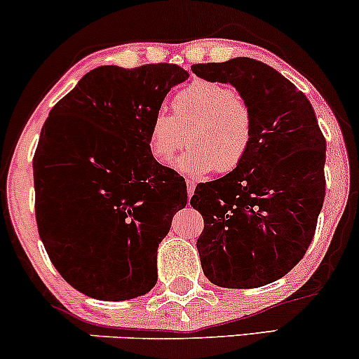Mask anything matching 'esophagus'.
Returning <instances> with one entry per match:
<instances>
[{"instance_id":"1","label":"esophagus","mask_w":359,"mask_h":359,"mask_svg":"<svg viewBox=\"0 0 359 359\" xmlns=\"http://www.w3.org/2000/svg\"><path fill=\"white\" fill-rule=\"evenodd\" d=\"M194 188H196V184L193 183V181H187V191H188V198L191 200L193 193H194Z\"/></svg>"}]
</instances>
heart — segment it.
Wrapping results in <instances>:
<instances>
[{"mask_svg":"<svg viewBox=\"0 0 359 359\" xmlns=\"http://www.w3.org/2000/svg\"><path fill=\"white\" fill-rule=\"evenodd\" d=\"M172 114L151 118L148 146L159 165H170L187 141L191 149L176 168L187 176L231 172L245 161L253 144V111L233 86L194 79L171 98Z\"/></svg>","mask_w":359,"mask_h":359,"instance_id":"1","label":"heart"}]
</instances>
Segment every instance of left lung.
<instances>
[{"label":"left lung","instance_id":"left-lung-1","mask_svg":"<svg viewBox=\"0 0 359 359\" xmlns=\"http://www.w3.org/2000/svg\"><path fill=\"white\" fill-rule=\"evenodd\" d=\"M191 69L236 88L255 125L245 161L194 189L191 206L205 219L196 243L203 273L216 286H264L291 271L315 236L325 201V136L304 93L271 66L233 57Z\"/></svg>","mask_w":359,"mask_h":359}]
</instances>
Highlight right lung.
<instances>
[{"label": "right lung", "mask_w": 359, "mask_h": 359, "mask_svg": "<svg viewBox=\"0 0 359 359\" xmlns=\"http://www.w3.org/2000/svg\"><path fill=\"white\" fill-rule=\"evenodd\" d=\"M189 73L178 65L91 69L43 125L33 158L39 238L74 290L103 302L146 294L187 183L149 153L151 118Z\"/></svg>", "instance_id": "1"}]
</instances>
